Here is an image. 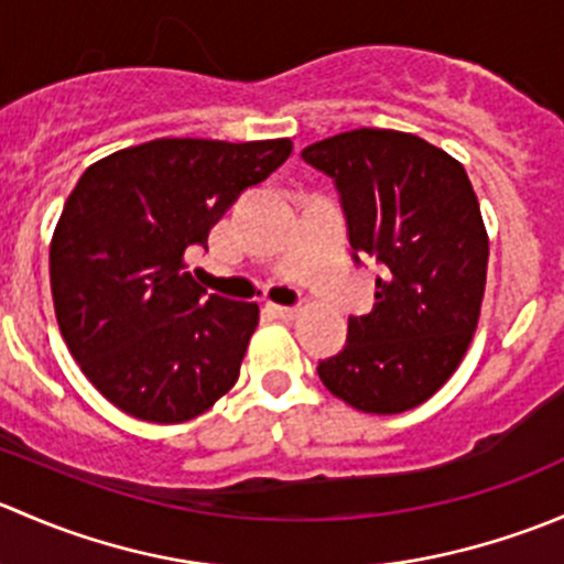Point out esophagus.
Returning a JSON list of instances; mask_svg holds the SVG:
<instances>
[{
	"label": "esophagus",
	"mask_w": 564,
	"mask_h": 564,
	"mask_svg": "<svg viewBox=\"0 0 564 564\" xmlns=\"http://www.w3.org/2000/svg\"><path fill=\"white\" fill-rule=\"evenodd\" d=\"M267 311L272 316L283 318V322H292V318L300 316V308H292V305H278V303H267Z\"/></svg>",
	"instance_id": "34e87169"
}]
</instances>
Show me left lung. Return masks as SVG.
Returning <instances> with one entry per match:
<instances>
[{
  "label": "left lung",
  "mask_w": 564,
  "mask_h": 564,
  "mask_svg": "<svg viewBox=\"0 0 564 564\" xmlns=\"http://www.w3.org/2000/svg\"><path fill=\"white\" fill-rule=\"evenodd\" d=\"M303 158L338 185L355 259L384 264L377 305L349 318V344L318 379L357 412L420 406L456 373L480 318L488 231L475 187L456 158L401 130H349Z\"/></svg>",
  "instance_id": "1"
}]
</instances>
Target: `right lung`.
Instances as JSON below:
<instances>
[{
	"label": "right lung",
	"mask_w": 564,
	"mask_h": 564,
	"mask_svg": "<svg viewBox=\"0 0 564 564\" xmlns=\"http://www.w3.org/2000/svg\"><path fill=\"white\" fill-rule=\"evenodd\" d=\"M292 155V139H155L100 158L51 237L59 333L106 401L147 423H187L240 379L259 305L207 294L187 250L237 196Z\"/></svg>",
	"instance_id": "add662e5"
}]
</instances>
